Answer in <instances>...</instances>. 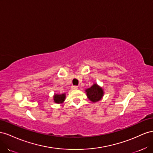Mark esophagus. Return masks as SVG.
<instances>
[{
    "instance_id": "obj_1",
    "label": "esophagus",
    "mask_w": 153,
    "mask_h": 153,
    "mask_svg": "<svg viewBox=\"0 0 153 153\" xmlns=\"http://www.w3.org/2000/svg\"><path fill=\"white\" fill-rule=\"evenodd\" d=\"M72 88L73 90H77V89L78 88V87H77V86H72Z\"/></svg>"
}]
</instances>
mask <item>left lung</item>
<instances>
[{"mask_svg":"<svg viewBox=\"0 0 153 153\" xmlns=\"http://www.w3.org/2000/svg\"><path fill=\"white\" fill-rule=\"evenodd\" d=\"M87 97L92 102H97L102 99L104 91L101 86L97 83H94L90 88L85 90Z\"/></svg>","mask_w":153,"mask_h":153,"instance_id":"left-lung-1","label":"left lung"}]
</instances>
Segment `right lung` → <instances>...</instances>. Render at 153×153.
<instances>
[{
	"mask_svg": "<svg viewBox=\"0 0 153 153\" xmlns=\"http://www.w3.org/2000/svg\"><path fill=\"white\" fill-rule=\"evenodd\" d=\"M65 99H66V94H54L53 95L54 102L56 104H62L64 102Z\"/></svg>",
	"mask_w": 153,
	"mask_h": 153,
	"instance_id": "obj_1",
	"label": "right lung"
}]
</instances>
